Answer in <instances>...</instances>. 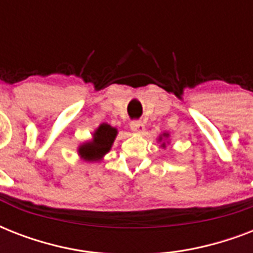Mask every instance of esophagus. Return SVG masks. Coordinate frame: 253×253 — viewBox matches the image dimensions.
I'll use <instances>...</instances> for the list:
<instances>
[{
    "label": "esophagus",
    "instance_id": "esophagus-1",
    "mask_svg": "<svg viewBox=\"0 0 253 253\" xmlns=\"http://www.w3.org/2000/svg\"><path fill=\"white\" fill-rule=\"evenodd\" d=\"M130 127L134 132H144V125L142 121H131Z\"/></svg>",
    "mask_w": 253,
    "mask_h": 253
}]
</instances>
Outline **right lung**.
<instances>
[{
	"instance_id": "obj_1",
	"label": "right lung",
	"mask_w": 253,
	"mask_h": 253,
	"mask_svg": "<svg viewBox=\"0 0 253 253\" xmlns=\"http://www.w3.org/2000/svg\"><path fill=\"white\" fill-rule=\"evenodd\" d=\"M117 136V130L107 123H102L94 132L93 140L85 143L80 147V155L85 160H95L102 158L103 155L109 152L111 144Z\"/></svg>"
}]
</instances>
